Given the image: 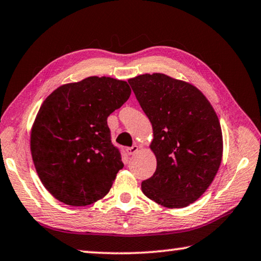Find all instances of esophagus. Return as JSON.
I'll return each mask as SVG.
<instances>
[{
  "label": "esophagus",
  "instance_id": "obj_1",
  "mask_svg": "<svg viewBox=\"0 0 261 261\" xmlns=\"http://www.w3.org/2000/svg\"><path fill=\"white\" fill-rule=\"evenodd\" d=\"M138 151H139L138 145H134V146L126 148V153L129 154V155H134V154H136Z\"/></svg>",
  "mask_w": 261,
  "mask_h": 261
}]
</instances>
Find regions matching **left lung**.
I'll use <instances>...</instances> for the list:
<instances>
[{
	"label": "left lung",
	"instance_id": "8db88e82",
	"mask_svg": "<svg viewBox=\"0 0 261 261\" xmlns=\"http://www.w3.org/2000/svg\"><path fill=\"white\" fill-rule=\"evenodd\" d=\"M127 82L153 127L149 147L156 170L141 183V191L168 208L187 207L208 189L220 168L223 140L218 115L190 83L163 73Z\"/></svg>",
	"mask_w": 261,
	"mask_h": 261
}]
</instances>
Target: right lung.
<instances>
[{
    "label": "right lung",
    "mask_w": 261,
    "mask_h": 261,
    "mask_svg": "<svg viewBox=\"0 0 261 261\" xmlns=\"http://www.w3.org/2000/svg\"><path fill=\"white\" fill-rule=\"evenodd\" d=\"M124 81L87 77L47 96L31 130L35 170L53 197L70 206L103 198L123 168L107 118L129 99Z\"/></svg>",
    "instance_id": "obj_1"
}]
</instances>
